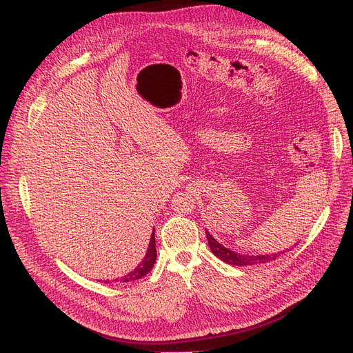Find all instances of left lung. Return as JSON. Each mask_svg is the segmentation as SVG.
Listing matches in <instances>:
<instances>
[{
    "instance_id": "obj_1",
    "label": "left lung",
    "mask_w": 353,
    "mask_h": 353,
    "mask_svg": "<svg viewBox=\"0 0 353 353\" xmlns=\"http://www.w3.org/2000/svg\"><path fill=\"white\" fill-rule=\"evenodd\" d=\"M206 237H208V243H209V248H210L212 253L215 254L216 258H219L221 261H223L225 263H230V265H237V266L259 265V263L275 261L280 256V252L274 253V254H240V253L232 252L227 248H223V245L213 239L208 231H206Z\"/></svg>"
}]
</instances>
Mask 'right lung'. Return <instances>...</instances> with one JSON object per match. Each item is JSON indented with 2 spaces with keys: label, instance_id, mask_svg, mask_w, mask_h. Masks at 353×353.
Here are the masks:
<instances>
[{
  "label": "right lung",
  "instance_id": "obj_1",
  "mask_svg": "<svg viewBox=\"0 0 353 353\" xmlns=\"http://www.w3.org/2000/svg\"><path fill=\"white\" fill-rule=\"evenodd\" d=\"M156 258H157V253H156V240H154V230H153L150 244H148V249H147V253H145V258L143 259V262L140 265L137 266L134 271H131L128 275L122 276L121 281L128 283V281H135V280L143 279V276H145L147 272L153 268ZM117 281H119V279H117ZM104 283H109V281H104Z\"/></svg>",
  "mask_w": 353,
  "mask_h": 353
}]
</instances>
